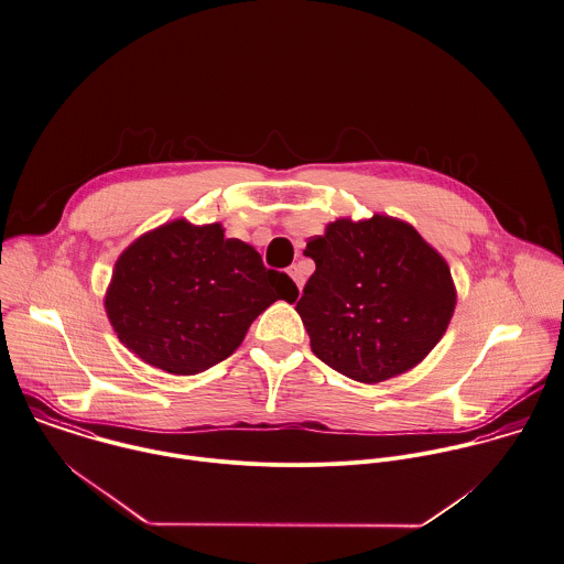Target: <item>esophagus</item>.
Segmentation results:
<instances>
[{
    "label": "esophagus",
    "instance_id": "34e87169",
    "mask_svg": "<svg viewBox=\"0 0 564 564\" xmlns=\"http://www.w3.org/2000/svg\"><path fill=\"white\" fill-rule=\"evenodd\" d=\"M288 272H290V276H292V279H294V283H296V285H299V290H303V283H305V276H303V272H301V268H299V265H292V268H290V270H288Z\"/></svg>",
    "mask_w": 564,
    "mask_h": 564
}]
</instances>
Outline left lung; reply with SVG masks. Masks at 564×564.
<instances>
[{
  "label": "left lung",
  "instance_id": "1",
  "mask_svg": "<svg viewBox=\"0 0 564 564\" xmlns=\"http://www.w3.org/2000/svg\"><path fill=\"white\" fill-rule=\"evenodd\" d=\"M316 261L296 312L321 361L377 383L416 366L447 332L455 290L445 259L405 223L338 220L312 239Z\"/></svg>",
  "mask_w": 564,
  "mask_h": 564
}]
</instances>
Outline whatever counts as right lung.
<instances>
[{"instance_id":"right-lung-1","label":"right lung","mask_w":564,"mask_h":564,"mask_svg":"<svg viewBox=\"0 0 564 564\" xmlns=\"http://www.w3.org/2000/svg\"><path fill=\"white\" fill-rule=\"evenodd\" d=\"M296 296L285 272L265 268L252 246L226 239L223 226L176 220L139 237L117 259L107 314L145 364L196 375L232 355L274 301Z\"/></svg>"}]
</instances>
